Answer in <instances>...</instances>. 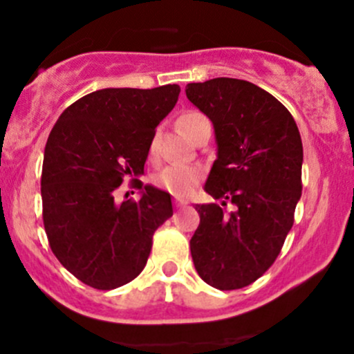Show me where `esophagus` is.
Returning <instances> with one entry per match:
<instances>
[{"label": "esophagus", "instance_id": "1", "mask_svg": "<svg viewBox=\"0 0 354 354\" xmlns=\"http://www.w3.org/2000/svg\"><path fill=\"white\" fill-rule=\"evenodd\" d=\"M188 203V200H185V198H176V202H174V205L176 207H185Z\"/></svg>", "mask_w": 354, "mask_h": 354}]
</instances>
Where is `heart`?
Instances as JSON below:
<instances>
[{
    "instance_id": "obj_1",
    "label": "heart",
    "mask_w": 354,
    "mask_h": 354,
    "mask_svg": "<svg viewBox=\"0 0 354 354\" xmlns=\"http://www.w3.org/2000/svg\"><path fill=\"white\" fill-rule=\"evenodd\" d=\"M202 121H205L203 114L197 111H187L178 118L176 124L183 135L188 138L192 137L195 128L198 127ZM202 180V169L198 166H190V164H171L160 169L156 174L154 183L164 192L171 194L176 198H188L195 192L197 185Z\"/></svg>"
}]
</instances>
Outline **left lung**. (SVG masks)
I'll list each match as a JSON object with an SVG mask.
<instances>
[{
    "label": "left lung",
    "instance_id": "obj_1",
    "mask_svg": "<svg viewBox=\"0 0 354 354\" xmlns=\"http://www.w3.org/2000/svg\"><path fill=\"white\" fill-rule=\"evenodd\" d=\"M187 97L212 121L217 159L197 205L190 240L198 276L231 291L255 283L276 262L301 197L303 145L291 113L263 88L238 78L188 84ZM233 213L225 212L227 202Z\"/></svg>",
    "mask_w": 354,
    "mask_h": 354
}]
</instances>
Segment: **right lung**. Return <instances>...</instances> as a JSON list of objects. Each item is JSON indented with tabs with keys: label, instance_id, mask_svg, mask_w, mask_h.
I'll list each match as a JSON object with an SVG mask.
<instances>
[{
	"label": "right lung",
	"instance_id": "add662e5",
	"mask_svg": "<svg viewBox=\"0 0 354 354\" xmlns=\"http://www.w3.org/2000/svg\"><path fill=\"white\" fill-rule=\"evenodd\" d=\"M178 95L176 84L91 92L68 106L49 133L41 176L44 230L56 259L87 286L108 291L133 281L156 230L173 216L171 195L137 176ZM128 177L145 194L118 204L113 192Z\"/></svg>",
	"mask_w": 354,
	"mask_h": 354
}]
</instances>
